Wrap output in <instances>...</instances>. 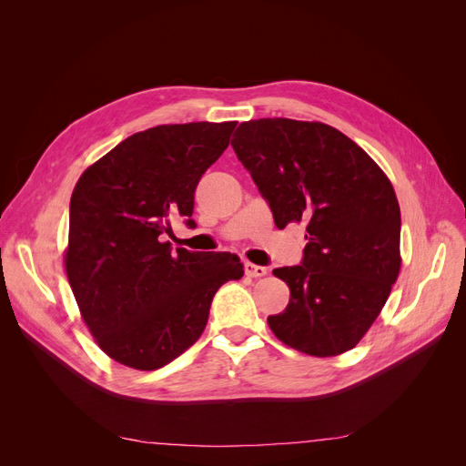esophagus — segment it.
I'll list each match as a JSON object with an SVG mask.
<instances>
[{
  "instance_id": "34e87169",
  "label": "esophagus",
  "mask_w": 466,
  "mask_h": 466,
  "mask_svg": "<svg viewBox=\"0 0 466 466\" xmlns=\"http://www.w3.org/2000/svg\"><path fill=\"white\" fill-rule=\"evenodd\" d=\"M245 274L248 278H264L268 274V270L264 266L258 264H252V262H245Z\"/></svg>"
}]
</instances>
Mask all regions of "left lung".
<instances>
[{
  "label": "left lung",
  "instance_id": "1",
  "mask_svg": "<svg viewBox=\"0 0 466 466\" xmlns=\"http://www.w3.org/2000/svg\"><path fill=\"white\" fill-rule=\"evenodd\" d=\"M231 146L278 228L307 225L301 264L274 270L289 303L268 324L303 354H344L370 330L399 278L400 208L390 180L356 142L320 122L248 120Z\"/></svg>",
  "mask_w": 466,
  "mask_h": 466
}]
</instances>
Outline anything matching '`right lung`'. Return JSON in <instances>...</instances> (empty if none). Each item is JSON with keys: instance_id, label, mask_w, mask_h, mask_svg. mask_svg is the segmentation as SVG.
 <instances>
[{"instance_id": "right-lung-1", "label": "right lung", "mask_w": 466, "mask_h": 466, "mask_svg": "<svg viewBox=\"0 0 466 466\" xmlns=\"http://www.w3.org/2000/svg\"><path fill=\"white\" fill-rule=\"evenodd\" d=\"M237 122L163 124L126 137L81 175L69 202L66 272L83 320L106 356L153 371L206 329L216 291L243 278L229 252L173 250L194 190L228 149Z\"/></svg>"}]
</instances>
